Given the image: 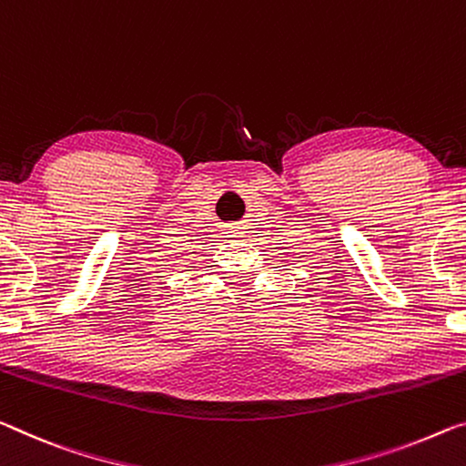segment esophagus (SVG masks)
I'll use <instances>...</instances> for the list:
<instances>
[{
	"label": "esophagus",
	"mask_w": 466,
	"mask_h": 466,
	"mask_svg": "<svg viewBox=\"0 0 466 466\" xmlns=\"http://www.w3.org/2000/svg\"><path fill=\"white\" fill-rule=\"evenodd\" d=\"M224 234L230 236V238H240V236H245V226H240V224H228Z\"/></svg>",
	"instance_id": "esophagus-1"
}]
</instances>
